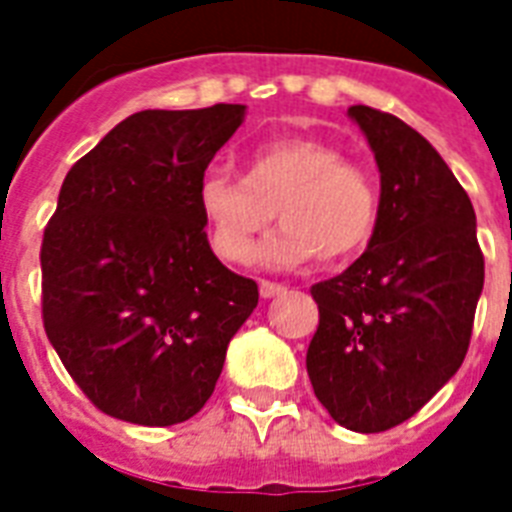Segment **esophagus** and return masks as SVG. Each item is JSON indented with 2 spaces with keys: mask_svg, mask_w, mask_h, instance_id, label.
I'll use <instances>...</instances> for the list:
<instances>
[{
  "mask_svg": "<svg viewBox=\"0 0 512 512\" xmlns=\"http://www.w3.org/2000/svg\"><path fill=\"white\" fill-rule=\"evenodd\" d=\"M284 284H276V281H260V297H263V300H271V297H276V295H281V292H284Z\"/></svg>",
  "mask_w": 512,
  "mask_h": 512,
  "instance_id": "obj_1",
  "label": "esophagus"
}]
</instances>
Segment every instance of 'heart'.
Instances as JSON below:
<instances>
[{"label":"heart","instance_id":"obj_1","mask_svg":"<svg viewBox=\"0 0 512 512\" xmlns=\"http://www.w3.org/2000/svg\"><path fill=\"white\" fill-rule=\"evenodd\" d=\"M196 201L212 247L228 263H249L279 215L284 228L260 252L271 268H295L316 255L327 263L356 255L369 244L380 217L372 175L345 162L332 143L300 135L249 148L244 177L209 170Z\"/></svg>","mask_w":512,"mask_h":512}]
</instances>
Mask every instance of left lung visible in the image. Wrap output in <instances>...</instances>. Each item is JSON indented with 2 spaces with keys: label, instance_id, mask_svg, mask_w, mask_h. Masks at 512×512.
<instances>
[{
  "label": "left lung",
  "instance_id": "obj_1",
  "mask_svg": "<svg viewBox=\"0 0 512 512\" xmlns=\"http://www.w3.org/2000/svg\"><path fill=\"white\" fill-rule=\"evenodd\" d=\"M380 170V217L364 255L311 289L313 393L337 425L380 433L420 412L468 353L484 255L468 193L398 116L350 106Z\"/></svg>",
  "mask_w": 512,
  "mask_h": 512
}]
</instances>
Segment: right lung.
<instances>
[{"label":"right lung","mask_w":512,"mask_h":512,"mask_svg":"<svg viewBox=\"0 0 512 512\" xmlns=\"http://www.w3.org/2000/svg\"><path fill=\"white\" fill-rule=\"evenodd\" d=\"M244 114L239 103L138 111L60 185L42 241L44 332L116 420H191L257 308V284L217 260L196 201Z\"/></svg>","instance_id":"add662e5"}]
</instances>
